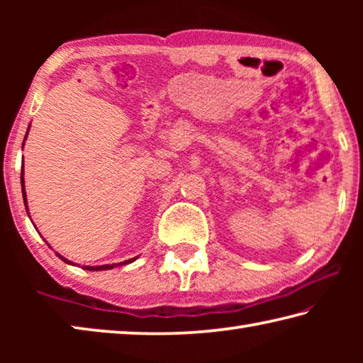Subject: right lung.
Wrapping results in <instances>:
<instances>
[{"label": "right lung", "instance_id": "obj_1", "mask_svg": "<svg viewBox=\"0 0 363 363\" xmlns=\"http://www.w3.org/2000/svg\"><path fill=\"white\" fill-rule=\"evenodd\" d=\"M27 138V136H26ZM21 184H22V195H23V203H26V208H27V199H26V190H23V171L21 173ZM60 259L62 261H65V262H70V261H67L65 257H62L60 255H57ZM133 261H136V257H133V259H130V261H125V262H120V264H130V262H133ZM72 264V262H70ZM120 264H116V266H120ZM115 266V264H107V266H96V267H86L88 270H106V269H112Z\"/></svg>", "mask_w": 363, "mask_h": 363}]
</instances>
